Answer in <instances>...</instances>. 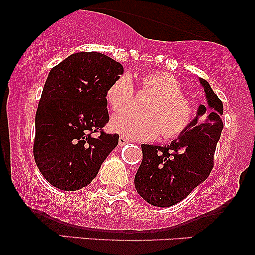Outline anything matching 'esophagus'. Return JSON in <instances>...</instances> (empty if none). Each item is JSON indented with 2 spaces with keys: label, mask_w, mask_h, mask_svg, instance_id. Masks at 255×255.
Returning a JSON list of instances; mask_svg holds the SVG:
<instances>
[{
  "label": "esophagus",
  "mask_w": 255,
  "mask_h": 255,
  "mask_svg": "<svg viewBox=\"0 0 255 255\" xmlns=\"http://www.w3.org/2000/svg\"><path fill=\"white\" fill-rule=\"evenodd\" d=\"M128 142H129V139H127V137L126 136H124V135H121L119 137V144L120 145H126V144H128Z\"/></svg>",
  "instance_id": "34e87169"
}]
</instances>
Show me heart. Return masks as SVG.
I'll list each match as a JSON object with an SVG mask.
<instances>
[{
  "instance_id": "heart-1",
  "label": "heart",
  "mask_w": 255,
  "mask_h": 255,
  "mask_svg": "<svg viewBox=\"0 0 255 255\" xmlns=\"http://www.w3.org/2000/svg\"><path fill=\"white\" fill-rule=\"evenodd\" d=\"M137 92L150 95L151 99L142 108L144 115L121 113L111 120L114 131L130 140L148 141L162 134L163 139L172 140L182 136L195 120V107L184 97L180 83L165 72L141 74ZM134 87L127 74L121 75L107 91V103L113 111L127 109L131 104Z\"/></svg>"
}]
</instances>
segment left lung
<instances>
[{
	"label": "left lung",
	"mask_w": 255,
	"mask_h": 255,
	"mask_svg": "<svg viewBox=\"0 0 255 255\" xmlns=\"http://www.w3.org/2000/svg\"><path fill=\"white\" fill-rule=\"evenodd\" d=\"M211 111L203 122L198 116L206 113L200 105L198 116L182 136L170 145H141L142 160L134 184L140 197L158 207H169L188 197L195 187L209 177L221 137L223 103L204 79H199Z\"/></svg>",
	"instance_id": "obj_1"
}]
</instances>
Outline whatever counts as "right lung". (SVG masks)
<instances>
[{
    "label": "right lung",
    "mask_w": 255,
    "mask_h": 255,
    "mask_svg": "<svg viewBox=\"0 0 255 255\" xmlns=\"http://www.w3.org/2000/svg\"><path fill=\"white\" fill-rule=\"evenodd\" d=\"M122 73L121 63L96 51L73 54L49 73L36 113L33 157L56 188L86 187L118 146L119 134L103 127L109 122L107 91Z\"/></svg>",
    "instance_id": "obj_1"
}]
</instances>
